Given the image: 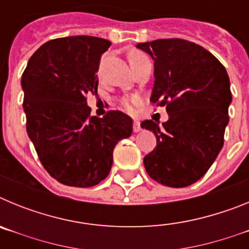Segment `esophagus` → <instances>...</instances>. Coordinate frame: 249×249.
I'll return each instance as SVG.
<instances>
[{"label": "esophagus", "instance_id": "esophagus-1", "mask_svg": "<svg viewBox=\"0 0 249 249\" xmlns=\"http://www.w3.org/2000/svg\"><path fill=\"white\" fill-rule=\"evenodd\" d=\"M141 123L138 122V121H135V122H133V131L135 132H140L141 131Z\"/></svg>", "mask_w": 249, "mask_h": 249}]
</instances>
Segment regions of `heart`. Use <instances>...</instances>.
Listing matches in <instances>:
<instances>
[{"instance_id": "1", "label": "heart", "mask_w": 249, "mask_h": 249, "mask_svg": "<svg viewBox=\"0 0 249 249\" xmlns=\"http://www.w3.org/2000/svg\"><path fill=\"white\" fill-rule=\"evenodd\" d=\"M128 59H129V63H131L132 67H135V66H137V65H140V63L147 61V59H148V57H147L146 54L142 53V52L133 51V52H131V53H129ZM121 103H122V106L124 107V108L128 109V111H131L132 106L135 105V103H137V98L136 97L123 98V100L121 101Z\"/></svg>"}]
</instances>
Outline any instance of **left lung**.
Here are the masks:
<instances>
[{
  "label": "left lung",
  "mask_w": 249,
  "mask_h": 249,
  "mask_svg": "<svg viewBox=\"0 0 249 249\" xmlns=\"http://www.w3.org/2000/svg\"><path fill=\"white\" fill-rule=\"evenodd\" d=\"M155 61L151 102L166 106L168 121L146 120L157 146L143 158L149 177L182 188L210 169L223 147L232 102L230 77L210 51L181 38L137 43Z\"/></svg>",
  "instance_id": "left-lung-1"
}]
</instances>
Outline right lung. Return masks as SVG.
<instances>
[{"label":"right lung","mask_w":249,"mask_h":249,"mask_svg":"<svg viewBox=\"0 0 249 249\" xmlns=\"http://www.w3.org/2000/svg\"><path fill=\"white\" fill-rule=\"evenodd\" d=\"M108 39H51L32 54L22 74L26 126L41 163L59 183L92 187L103 181L113 148L132 135V118L109 111L91 116L86 94L96 92L98 66Z\"/></svg>","instance_id":"1"}]
</instances>
